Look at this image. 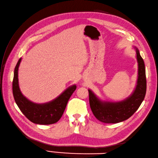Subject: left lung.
Here are the masks:
<instances>
[{
  "label": "left lung",
  "mask_w": 158,
  "mask_h": 158,
  "mask_svg": "<svg viewBox=\"0 0 158 158\" xmlns=\"http://www.w3.org/2000/svg\"><path fill=\"white\" fill-rule=\"evenodd\" d=\"M134 48L138 62V78L136 87L129 97L120 102H106L100 100L92 91L88 89L91 111L102 123H118L129 118L144 100L147 89L145 64L139 50Z\"/></svg>",
  "instance_id": "1"
}]
</instances>
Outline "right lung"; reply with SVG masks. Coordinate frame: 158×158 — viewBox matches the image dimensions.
<instances>
[{"label":"right lung","instance_id":"obj_1","mask_svg":"<svg viewBox=\"0 0 158 158\" xmlns=\"http://www.w3.org/2000/svg\"><path fill=\"white\" fill-rule=\"evenodd\" d=\"M21 58L15 68L13 81V94L18 107L27 118L35 124H51L58 122L67 106L69 98L76 89L77 86L69 87L59 96L44 104H36L29 100L21 92L18 79V70Z\"/></svg>","mask_w":158,"mask_h":158}]
</instances>
